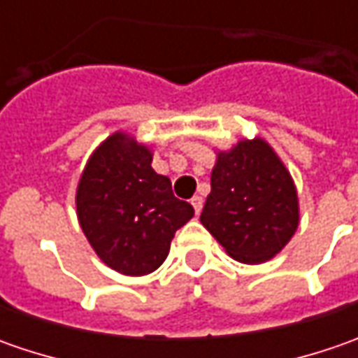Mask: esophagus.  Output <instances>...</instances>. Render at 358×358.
Instances as JSON below:
<instances>
[{
    "instance_id": "34e87169",
    "label": "esophagus",
    "mask_w": 358,
    "mask_h": 358,
    "mask_svg": "<svg viewBox=\"0 0 358 358\" xmlns=\"http://www.w3.org/2000/svg\"><path fill=\"white\" fill-rule=\"evenodd\" d=\"M191 205H193V209H195V213L199 215L201 209H203V197L201 195H195L193 199H191Z\"/></svg>"
}]
</instances>
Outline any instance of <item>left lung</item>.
Returning <instances> with one entry per match:
<instances>
[{
  "instance_id": "left-lung-1",
  "label": "left lung",
  "mask_w": 358,
  "mask_h": 358,
  "mask_svg": "<svg viewBox=\"0 0 358 358\" xmlns=\"http://www.w3.org/2000/svg\"><path fill=\"white\" fill-rule=\"evenodd\" d=\"M215 153L201 223L235 261L265 263L281 253L299 227L295 181L263 137L241 139Z\"/></svg>"
}]
</instances>
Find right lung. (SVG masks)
Returning <instances> with one entry per match:
<instances>
[{"mask_svg":"<svg viewBox=\"0 0 358 358\" xmlns=\"http://www.w3.org/2000/svg\"><path fill=\"white\" fill-rule=\"evenodd\" d=\"M153 147L125 131L95 147L79 177L77 219L91 249L127 277L149 275L167 259L175 231L195 215L151 167Z\"/></svg>","mask_w":358,"mask_h":358,"instance_id":"1","label":"right lung"}]
</instances>
